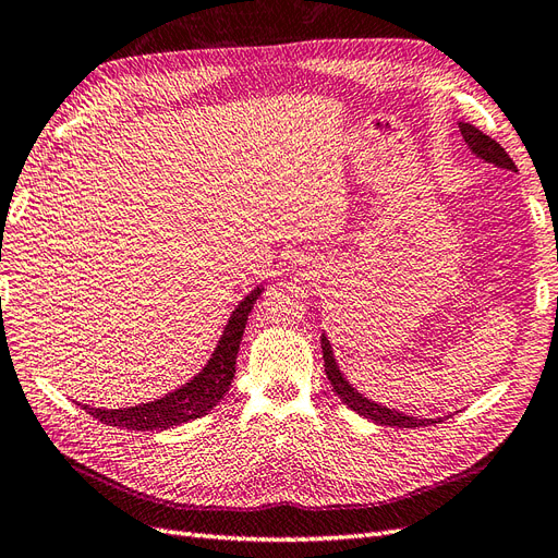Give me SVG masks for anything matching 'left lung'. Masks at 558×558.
<instances>
[{
	"instance_id": "obj_1",
	"label": "left lung",
	"mask_w": 558,
	"mask_h": 558,
	"mask_svg": "<svg viewBox=\"0 0 558 558\" xmlns=\"http://www.w3.org/2000/svg\"><path fill=\"white\" fill-rule=\"evenodd\" d=\"M458 129H460V135H463V140H465L468 149L476 158H482L484 163H490V166H496V168L517 172L514 161H512V158H509V154L498 145L496 140H490L480 129H474L472 123H458ZM323 357H325V372H327V378H329L333 392L341 397V402L348 409L357 411L360 416L372 418L378 425H392V427H421V425H433V423L441 421V418L407 416V413H402V411L388 409L384 404L372 402L369 397H364L357 388L350 386V380L339 369V364H337V357H333V350H331V343L327 339V333H323Z\"/></svg>"
}]
</instances>
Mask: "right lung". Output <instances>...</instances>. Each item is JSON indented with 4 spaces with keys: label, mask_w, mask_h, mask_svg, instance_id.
<instances>
[{
    "label": "right lung",
    "mask_w": 558,
    "mask_h": 558,
    "mask_svg": "<svg viewBox=\"0 0 558 558\" xmlns=\"http://www.w3.org/2000/svg\"><path fill=\"white\" fill-rule=\"evenodd\" d=\"M262 292L264 288H254L241 304L235 306L225 331H221L213 357L182 388L168 392L161 400L135 404L129 409H93L86 404H82V409L100 423L125 429H142V433H145V429H168L172 425L205 416L213 407L219 404V400L227 395L231 386L235 374L238 348H241L243 341L247 315L252 313L254 301L259 299Z\"/></svg>",
    "instance_id": "obj_1"
}]
</instances>
